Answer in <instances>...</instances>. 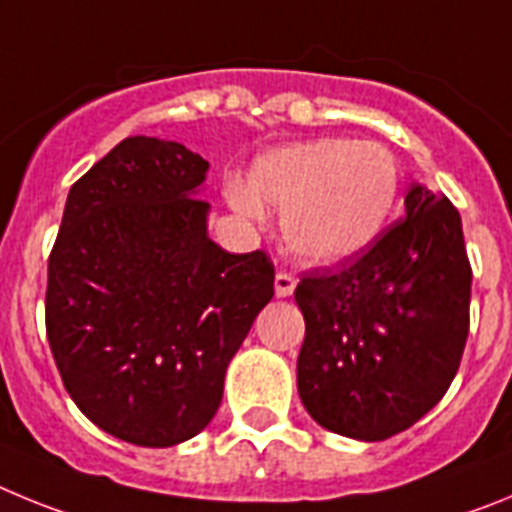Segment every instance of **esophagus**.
<instances>
[{
	"mask_svg": "<svg viewBox=\"0 0 512 512\" xmlns=\"http://www.w3.org/2000/svg\"><path fill=\"white\" fill-rule=\"evenodd\" d=\"M295 287L297 279L292 274H287V271H279L277 279H274V292H277V297H289L295 292Z\"/></svg>",
	"mask_w": 512,
	"mask_h": 512,
	"instance_id": "obj_1",
	"label": "esophagus"
}]
</instances>
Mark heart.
Listing matches in <instances>:
<instances>
[{
	"mask_svg": "<svg viewBox=\"0 0 512 512\" xmlns=\"http://www.w3.org/2000/svg\"><path fill=\"white\" fill-rule=\"evenodd\" d=\"M400 197V166L377 140L315 138L253 161L228 200L246 217L282 212L284 243L312 266H343L377 243Z\"/></svg>",
	"mask_w": 512,
	"mask_h": 512,
	"instance_id": "heart-1",
	"label": "heart"
}]
</instances>
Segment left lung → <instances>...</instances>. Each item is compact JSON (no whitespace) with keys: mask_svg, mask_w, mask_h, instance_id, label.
Returning <instances> with one entry per match:
<instances>
[{"mask_svg":"<svg viewBox=\"0 0 512 512\" xmlns=\"http://www.w3.org/2000/svg\"><path fill=\"white\" fill-rule=\"evenodd\" d=\"M472 266L456 207L410 182L405 217L341 271L295 289L305 315L297 392L315 423L384 441L438 405L469 333Z\"/></svg>","mask_w":512,"mask_h":512,"instance_id":"obj_1","label":"left lung"}]
</instances>
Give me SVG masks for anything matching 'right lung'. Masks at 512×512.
I'll return each mask as SVG.
<instances>
[{
	"mask_svg": "<svg viewBox=\"0 0 512 512\" xmlns=\"http://www.w3.org/2000/svg\"><path fill=\"white\" fill-rule=\"evenodd\" d=\"M205 158L133 135L71 187L48 259L45 330L63 387L120 441L197 436L225 372L274 297L264 251L210 241Z\"/></svg>",
	"mask_w": 512,
	"mask_h": 512,
	"instance_id": "right-lung-1",
	"label": "right lung"
}]
</instances>
